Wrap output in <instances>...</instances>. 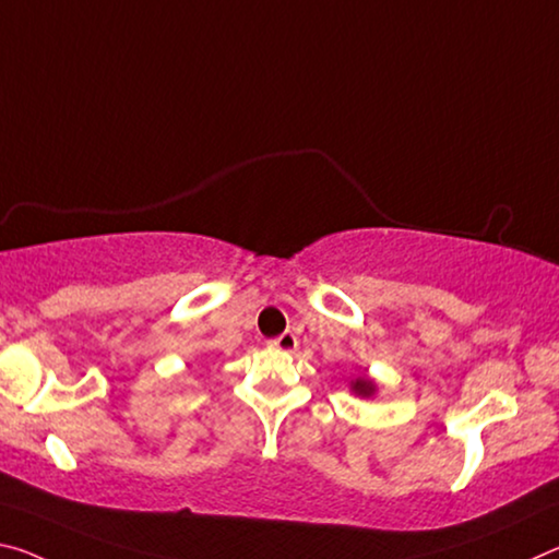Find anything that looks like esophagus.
<instances>
[{
	"mask_svg": "<svg viewBox=\"0 0 559 559\" xmlns=\"http://www.w3.org/2000/svg\"><path fill=\"white\" fill-rule=\"evenodd\" d=\"M271 345H273V348L283 350V353H290V350H296V348H298V338H296L294 333H281L278 338H273V341H271Z\"/></svg>",
	"mask_w": 559,
	"mask_h": 559,
	"instance_id": "34e87169",
	"label": "esophagus"
}]
</instances>
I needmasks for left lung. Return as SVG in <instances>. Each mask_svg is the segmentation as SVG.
<instances>
[{
    "label": "left lung",
    "instance_id": "1",
    "mask_svg": "<svg viewBox=\"0 0 559 559\" xmlns=\"http://www.w3.org/2000/svg\"><path fill=\"white\" fill-rule=\"evenodd\" d=\"M350 391L360 397H370L376 393V383L366 376H358L356 380H350Z\"/></svg>",
    "mask_w": 559,
    "mask_h": 559
}]
</instances>
